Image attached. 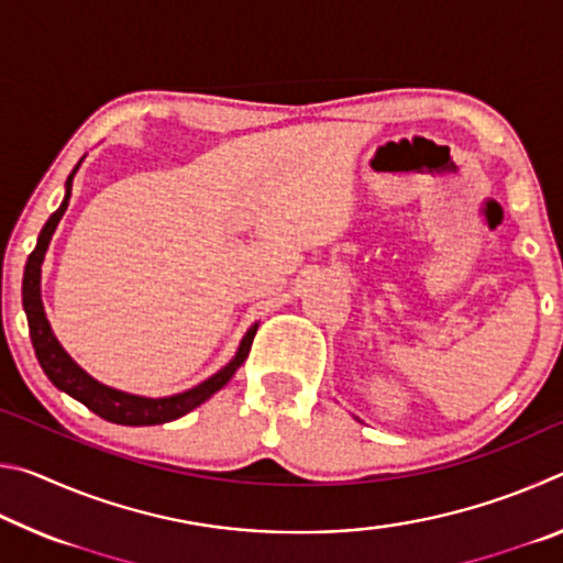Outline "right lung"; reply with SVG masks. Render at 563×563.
I'll return each instance as SVG.
<instances>
[{"mask_svg": "<svg viewBox=\"0 0 563 563\" xmlns=\"http://www.w3.org/2000/svg\"><path fill=\"white\" fill-rule=\"evenodd\" d=\"M81 161L74 166L69 178H66L64 201L49 216V221L44 223L40 238H36V247L32 251L30 261H26V268H24L22 302H24L26 322H30V338H32V345L36 352V360H40L44 375L52 379V385L56 389H62V393H66L74 399H79L81 405H87L93 415L103 417L107 422L126 424V427H148V424L174 422V419L188 415L190 409L203 405L206 399H211L218 389H221L228 379L235 375V369L243 365L247 352H251L253 338H255V332H258V322L247 328L231 362H225V365L218 369L216 375L203 379V383H198L190 389H184V393H178V395L144 397V395L123 393V389L99 383V379H93L87 369H81L79 365H76L69 352L62 347V342L56 340L49 320H46L44 302H42V265H44L46 251H49V243H52L56 225H59L66 206H69L71 184H74L76 170H79V166H81Z\"/></svg>", "mask_w": 563, "mask_h": 563, "instance_id": "right-lung-1", "label": "right lung"}]
</instances>
